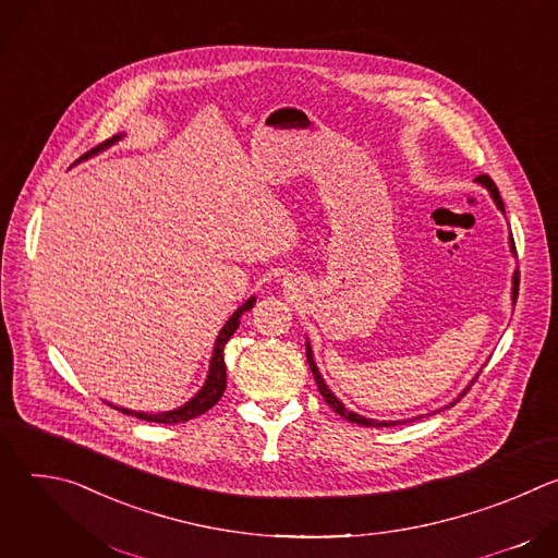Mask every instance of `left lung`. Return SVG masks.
<instances>
[{
  "label": "left lung",
  "instance_id": "left-lung-1",
  "mask_svg": "<svg viewBox=\"0 0 558 558\" xmlns=\"http://www.w3.org/2000/svg\"><path fill=\"white\" fill-rule=\"evenodd\" d=\"M476 183H480L482 187H486L488 190V194H490V198L495 201V205H497V209L501 211V214H506V207H504V201H501V194H499V190H497V185L493 183V179L490 177H486V174H482V177H476L474 179ZM508 245H510V252H512V256L517 258V250H514V241H512V233H510V238H508ZM517 295H519V271H514L512 274V302H517ZM306 362H308V368H311V373H313V379H315V384H317V390H320V395L325 397V402L338 413V415H342L347 422H351V424H360V426H366V428H388V426H397V424H407V422H415V420H422L424 415H420V417H413V420H371V417H364V415H357V413H353V411H349L338 397H336V392L327 386V381H325V377L320 375V368H317V364H315V360H313V349H311V342L306 340ZM482 373V371H480ZM480 373L474 375V379L480 377ZM472 379V381H474ZM472 381L454 397V400L450 402V404H446V407H441V409H437V411H433V413H439V411H444V409H450V407H454L461 397L470 390V386H472ZM430 413V415H433Z\"/></svg>",
  "mask_w": 558,
  "mask_h": 558
}]
</instances>
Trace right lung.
Segmentation results:
<instances>
[{"instance_id":"add662e5","label":"right lung","mask_w":558,"mask_h":558,"mask_svg":"<svg viewBox=\"0 0 558 558\" xmlns=\"http://www.w3.org/2000/svg\"><path fill=\"white\" fill-rule=\"evenodd\" d=\"M123 136H125V132H121V134H117V136L108 138V141H106V143H101L99 147H95V149H90L88 154H84L82 158H78L76 163L88 161V158H93V156H97L99 151H104V149L112 147L114 143H119ZM76 163H74V166H76ZM254 304H256V295L247 298L241 306H238V308L231 313V317H229V320L225 323V327L220 329V333L216 336V342H214V351H211V360H209V371H207L205 384L201 386V390L192 397V400H187L183 407L172 409V411H163V413L130 411V409L114 407V404H110V407H114L117 411H121V413H125V415H132V417H136V420L156 422V424H181V422H190V420H194V417H198V415L207 413V411H209V409L220 400L222 392H225V386H227V368H225V357H222L225 344H227V342H229V338L235 333L238 325H241V315H243L245 311H250Z\"/></svg>"}]
</instances>
